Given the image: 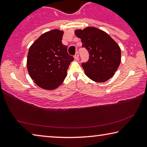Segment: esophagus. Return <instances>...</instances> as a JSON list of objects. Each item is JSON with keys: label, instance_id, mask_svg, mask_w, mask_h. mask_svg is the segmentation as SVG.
<instances>
[{"label": "esophagus", "instance_id": "34e87169", "mask_svg": "<svg viewBox=\"0 0 147 147\" xmlns=\"http://www.w3.org/2000/svg\"><path fill=\"white\" fill-rule=\"evenodd\" d=\"M74 59H76V60H78V59H79V54H78V52H76L75 55L74 56Z\"/></svg>", "mask_w": 147, "mask_h": 147}]
</instances>
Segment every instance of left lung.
<instances>
[{"label":"left lung","instance_id":"8db88e82","mask_svg":"<svg viewBox=\"0 0 147 147\" xmlns=\"http://www.w3.org/2000/svg\"><path fill=\"white\" fill-rule=\"evenodd\" d=\"M82 47L89 53V60L82 63L86 76L96 82H104L112 77L121 63V49L109 35L94 27L76 30Z\"/></svg>","mask_w":147,"mask_h":147}]
</instances>
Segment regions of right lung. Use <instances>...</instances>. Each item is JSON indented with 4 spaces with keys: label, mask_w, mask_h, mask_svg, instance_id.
<instances>
[{
    "label": "right lung",
    "mask_w": 147,
    "mask_h": 147,
    "mask_svg": "<svg viewBox=\"0 0 147 147\" xmlns=\"http://www.w3.org/2000/svg\"><path fill=\"white\" fill-rule=\"evenodd\" d=\"M63 32L53 30L42 34L30 47L27 69L31 78L39 87L55 89L63 83L73 57L62 44Z\"/></svg>",
    "instance_id": "add662e5"
}]
</instances>
